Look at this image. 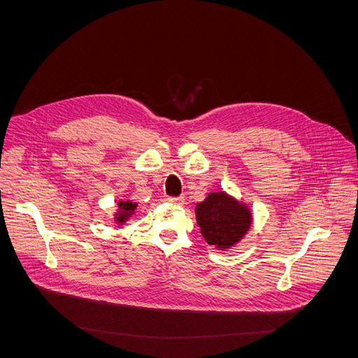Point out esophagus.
Returning a JSON list of instances; mask_svg holds the SVG:
<instances>
[{"mask_svg":"<svg viewBox=\"0 0 358 358\" xmlns=\"http://www.w3.org/2000/svg\"><path fill=\"white\" fill-rule=\"evenodd\" d=\"M166 201L168 203H171V204H177V206H181L182 203H184V197H168L166 199Z\"/></svg>","mask_w":358,"mask_h":358,"instance_id":"1","label":"esophagus"}]
</instances>
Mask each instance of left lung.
Returning a JSON list of instances; mask_svg holds the SVG:
<instances>
[{
    "label": "left lung",
    "instance_id": "1",
    "mask_svg": "<svg viewBox=\"0 0 358 358\" xmlns=\"http://www.w3.org/2000/svg\"><path fill=\"white\" fill-rule=\"evenodd\" d=\"M200 232L209 245L228 250L250 231L252 215L243 204L224 192L210 193L196 206Z\"/></svg>",
    "mask_w": 358,
    "mask_h": 358
}]
</instances>
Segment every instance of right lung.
<instances>
[{"label":"right lung","instance_id":"right-lung-1","mask_svg":"<svg viewBox=\"0 0 358 358\" xmlns=\"http://www.w3.org/2000/svg\"><path fill=\"white\" fill-rule=\"evenodd\" d=\"M117 206H119V210L115 215V220H116L117 224H124L131 216H134V213L138 208L136 203H131L129 200L127 201H119Z\"/></svg>","mask_w":358,"mask_h":358}]
</instances>
